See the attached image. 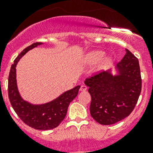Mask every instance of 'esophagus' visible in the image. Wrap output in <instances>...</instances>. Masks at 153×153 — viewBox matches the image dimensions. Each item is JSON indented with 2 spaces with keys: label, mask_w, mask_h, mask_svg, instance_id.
<instances>
[{
  "label": "esophagus",
  "mask_w": 153,
  "mask_h": 153,
  "mask_svg": "<svg viewBox=\"0 0 153 153\" xmlns=\"http://www.w3.org/2000/svg\"><path fill=\"white\" fill-rule=\"evenodd\" d=\"M87 89V87L85 85H81V87H80V91L81 92H84V91H86Z\"/></svg>",
  "instance_id": "obj_1"
}]
</instances>
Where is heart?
<instances>
[{"instance_id":"1","label":"heart","mask_w":153,"mask_h":153,"mask_svg":"<svg viewBox=\"0 0 153 153\" xmlns=\"http://www.w3.org/2000/svg\"><path fill=\"white\" fill-rule=\"evenodd\" d=\"M104 56V52L100 50H93L86 53L82 59V63L86 66H92L99 62ZM112 63V58L109 56L104 57L98 67V69H106Z\"/></svg>"}]
</instances>
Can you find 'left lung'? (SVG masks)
<instances>
[{"label": "left lung", "mask_w": 153, "mask_h": 153, "mask_svg": "<svg viewBox=\"0 0 153 153\" xmlns=\"http://www.w3.org/2000/svg\"><path fill=\"white\" fill-rule=\"evenodd\" d=\"M116 70L115 75L101 72L84 81L92 99L91 116L100 124H113L129 116L141 94L139 62L130 51L126 49Z\"/></svg>", "instance_id": "left-lung-1"}]
</instances>
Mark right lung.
I'll return each instance as SVG.
<instances>
[{
    "mask_svg": "<svg viewBox=\"0 0 153 153\" xmlns=\"http://www.w3.org/2000/svg\"><path fill=\"white\" fill-rule=\"evenodd\" d=\"M36 42L24 49L14 61L11 67L8 80V95L10 101L15 112L20 118L30 127L40 130H48L57 127L64 119L68 106L78 95L81 86L61 94L53 101L44 104H32L24 101L18 92L16 81V66L21 57L29 50L41 45Z\"/></svg>",
    "mask_w": 153,
    "mask_h": 153,
    "instance_id": "1",
    "label": "right lung"
}]
</instances>
